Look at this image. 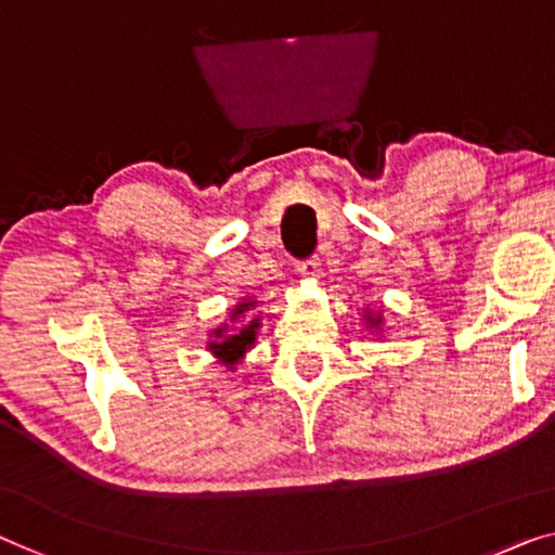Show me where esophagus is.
I'll return each mask as SVG.
<instances>
[{
  "label": "esophagus",
  "instance_id": "obj_1",
  "mask_svg": "<svg viewBox=\"0 0 555 555\" xmlns=\"http://www.w3.org/2000/svg\"><path fill=\"white\" fill-rule=\"evenodd\" d=\"M319 267H321V263H319L317 256H313V259H306V261L299 263V274H304V276H317L319 271H321Z\"/></svg>",
  "mask_w": 555,
  "mask_h": 555
}]
</instances>
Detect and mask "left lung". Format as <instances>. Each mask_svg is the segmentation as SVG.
<instances>
[{
  "mask_svg": "<svg viewBox=\"0 0 555 555\" xmlns=\"http://www.w3.org/2000/svg\"><path fill=\"white\" fill-rule=\"evenodd\" d=\"M363 317H366V324L369 326H374V328H378V326H382V313H378V317H374V313H371V311H366V313H363Z\"/></svg>",
  "mask_w": 555,
  "mask_h": 555,
  "instance_id": "obj_1",
  "label": "left lung"
}]
</instances>
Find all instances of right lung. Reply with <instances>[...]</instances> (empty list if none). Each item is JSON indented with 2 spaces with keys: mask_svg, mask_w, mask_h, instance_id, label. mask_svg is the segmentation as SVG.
<instances>
[{
  "mask_svg": "<svg viewBox=\"0 0 555 555\" xmlns=\"http://www.w3.org/2000/svg\"><path fill=\"white\" fill-rule=\"evenodd\" d=\"M256 301L254 299H242V304H236V309L231 311V321H236V319H242L246 311L251 309ZM259 319H251V321H246V324L242 326V328H236L234 334H227V324L224 326H219V328H214V341H209L206 346H209V351L214 353V357H217L221 363H224V366H229V369H234L238 361L244 359V353L251 349L254 346V341H256V331H259Z\"/></svg>",
  "mask_w": 555,
  "mask_h": 555,
  "instance_id": "obj_1",
  "label": "right lung"
}]
</instances>
